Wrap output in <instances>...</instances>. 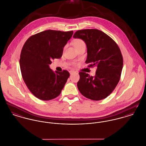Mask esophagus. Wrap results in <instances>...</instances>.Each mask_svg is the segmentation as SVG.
<instances>
[{
	"label": "esophagus",
	"instance_id": "esophagus-1",
	"mask_svg": "<svg viewBox=\"0 0 146 146\" xmlns=\"http://www.w3.org/2000/svg\"><path fill=\"white\" fill-rule=\"evenodd\" d=\"M69 73H70V74H73V73H75V71H74V70H70V71H69Z\"/></svg>",
	"mask_w": 146,
	"mask_h": 146
}]
</instances>
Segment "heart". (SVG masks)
<instances>
[{"instance_id":"b5f03b06","label":"heart","mask_w":146,"mask_h":146,"mask_svg":"<svg viewBox=\"0 0 146 146\" xmlns=\"http://www.w3.org/2000/svg\"><path fill=\"white\" fill-rule=\"evenodd\" d=\"M82 44H85L84 42L80 39H76L74 41V45L77 46V45Z\"/></svg>"}]
</instances>
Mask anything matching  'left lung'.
<instances>
[{
	"mask_svg": "<svg viewBox=\"0 0 146 146\" xmlns=\"http://www.w3.org/2000/svg\"><path fill=\"white\" fill-rule=\"evenodd\" d=\"M74 38L82 39L87 45L88 67L96 66V75L90 76L79 72L77 87L85 97L100 101L107 97L118 83L123 65L119 46L112 39L102 31L92 29L77 31Z\"/></svg>",
	"mask_w": 146,
	"mask_h": 146,
	"instance_id": "1",
	"label": "left lung"
}]
</instances>
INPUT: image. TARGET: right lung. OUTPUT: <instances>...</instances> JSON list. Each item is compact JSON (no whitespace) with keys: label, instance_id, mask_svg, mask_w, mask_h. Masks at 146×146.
<instances>
[{"label":"right lung","instance_id":"obj_1","mask_svg":"<svg viewBox=\"0 0 146 146\" xmlns=\"http://www.w3.org/2000/svg\"><path fill=\"white\" fill-rule=\"evenodd\" d=\"M73 31L47 30L31 36L23 46L19 60L23 79L31 93L39 100L57 97L70 74L67 70L54 72L52 59H59Z\"/></svg>","mask_w":146,"mask_h":146}]
</instances>
